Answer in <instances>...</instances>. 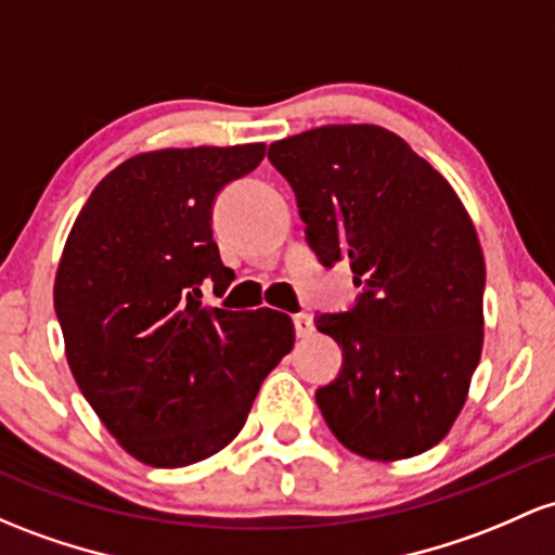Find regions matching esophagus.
<instances>
[{
	"label": "esophagus",
	"mask_w": 555,
	"mask_h": 555,
	"mask_svg": "<svg viewBox=\"0 0 555 555\" xmlns=\"http://www.w3.org/2000/svg\"><path fill=\"white\" fill-rule=\"evenodd\" d=\"M292 321H295L297 337H308V334H313V319H310L308 313H297Z\"/></svg>",
	"instance_id": "obj_1"
}]
</instances>
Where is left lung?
Returning a JSON list of instances; mask_svg holds the SVG:
<instances>
[{
	"label": "left lung",
	"mask_w": 555,
	"mask_h": 555,
	"mask_svg": "<svg viewBox=\"0 0 555 555\" xmlns=\"http://www.w3.org/2000/svg\"><path fill=\"white\" fill-rule=\"evenodd\" d=\"M289 181L321 266L345 260L361 287L315 328L343 369L315 403L363 459L435 448L464 408L482 352L485 258L453 186L379 126H321L268 147Z\"/></svg>",
	"instance_id": "obj_1"
}]
</instances>
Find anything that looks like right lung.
Returning a JSON list of instances; mask_svg holds the SVG:
<instances>
[{
	"instance_id": "obj_1",
	"label": "right lung",
	"mask_w": 555,
	"mask_h": 555,
	"mask_svg": "<svg viewBox=\"0 0 555 555\" xmlns=\"http://www.w3.org/2000/svg\"><path fill=\"white\" fill-rule=\"evenodd\" d=\"M263 155L266 144H240L131 157L96 184L65 242L54 313L70 371L142 464L181 468L227 448L295 345L287 313L203 306V284L223 297L234 282L212 205Z\"/></svg>"
}]
</instances>
